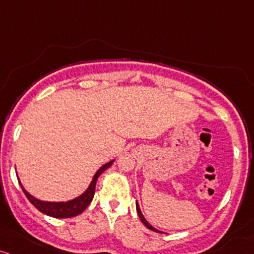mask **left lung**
<instances>
[{
    "mask_svg": "<svg viewBox=\"0 0 254 254\" xmlns=\"http://www.w3.org/2000/svg\"><path fill=\"white\" fill-rule=\"evenodd\" d=\"M136 210H137V213H138V217H140V219H141V222L143 223L144 225H146L147 228H148V229H150V230H153V231H157V233H160V231H159L158 229H155L154 227H152V225L149 224L148 222L146 221V218H144L143 217V214H142V212H141V208H140V205H138V202L136 201Z\"/></svg>",
    "mask_w": 254,
    "mask_h": 254,
    "instance_id": "1",
    "label": "left lung"
}]
</instances>
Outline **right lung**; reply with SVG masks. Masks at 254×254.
Segmentation results:
<instances>
[{
  "label": "right lung",
  "instance_id": "obj_1",
  "mask_svg": "<svg viewBox=\"0 0 254 254\" xmlns=\"http://www.w3.org/2000/svg\"><path fill=\"white\" fill-rule=\"evenodd\" d=\"M114 160L108 161L107 164H105L104 166H101L95 175H94L93 181L89 185L88 189L83 193L82 195L76 197L73 200H69V201L66 202H50V201H42V200L36 199L35 196H32L31 194L27 193L26 190L24 189L23 185L19 181V185H20L21 189H23L24 194L26 195L27 199L30 200V202L37 208L38 211H41L42 213L47 214V216L54 217V218H71V217H76L78 214H80L83 211L88 207V205L90 204L91 200H93L94 194H95V186H96V181L99 178L100 175L102 172L106 171L111 165L113 164Z\"/></svg>",
  "mask_w": 254,
  "mask_h": 254
}]
</instances>
